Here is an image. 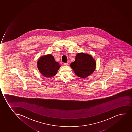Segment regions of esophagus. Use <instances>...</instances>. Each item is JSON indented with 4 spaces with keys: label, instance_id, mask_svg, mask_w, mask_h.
Masks as SVG:
<instances>
[{
    "label": "esophagus",
    "instance_id": "1",
    "mask_svg": "<svg viewBox=\"0 0 132 132\" xmlns=\"http://www.w3.org/2000/svg\"><path fill=\"white\" fill-rule=\"evenodd\" d=\"M64 65L67 66V65H68V62H67V63H64Z\"/></svg>",
    "mask_w": 132,
    "mask_h": 132
}]
</instances>
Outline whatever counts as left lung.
Wrapping results in <instances>:
<instances>
[{
  "mask_svg": "<svg viewBox=\"0 0 132 132\" xmlns=\"http://www.w3.org/2000/svg\"><path fill=\"white\" fill-rule=\"evenodd\" d=\"M70 67L78 77L82 78L88 77L96 69V61L91 55L78 53L75 60L70 64Z\"/></svg>",
  "mask_w": 132,
  "mask_h": 132,
  "instance_id": "obj_1",
  "label": "left lung"
}]
</instances>
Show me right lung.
Here are the masks:
<instances>
[{"label": "right lung", "instance_id": "1", "mask_svg": "<svg viewBox=\"0 0 132 132\" xmlns=\"http://www.w3.org/2000/svg\"><path fill=\"white\" fill-rule=\"evenodd\" d=\"M60 67L59 63L55 61L54 57L51 54L42 56L37 62L39 72L47 78L55 76Z\"/></svg>", "mask_w": 132, "mask_h": 132}]
</instances>
